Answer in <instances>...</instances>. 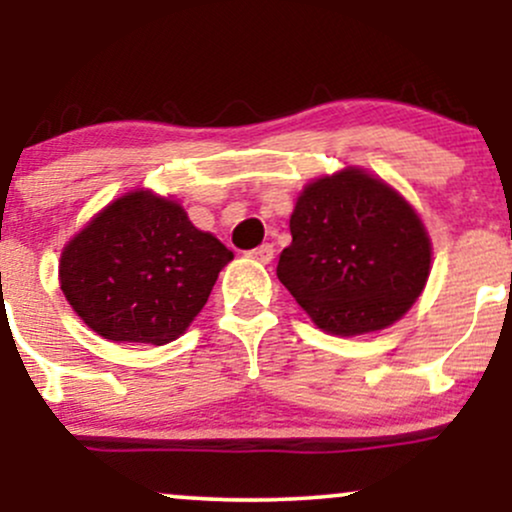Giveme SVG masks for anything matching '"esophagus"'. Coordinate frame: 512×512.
Segmentation results:
<instances>
[{"label": "esophagus", "instance_id": "obj_1", "mask_svg": "<svg viewBox=\"0 0 512 512\" xmlns=\"http://www.w3.org/2000/svg\"><path fill=\"white\" fill-rule=\"evenodd\" d=\"M248 257H250V260H255V262L269 264V262H272V257H274V245L264 243V245H260V248L250 250V252H248Z\"/></svg>", "mask_w": 512, "mask_h": 512}]
</instances>
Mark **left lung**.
<instances>
[{
	"mask_svg": "<svg viewBox=\"0 0 512 512\" xmlns=\"http://www.w3.org/2000/svg\"><path fill=\"white\" fill-rule=\"evenodd\" d=\"M291 238L276 276L320 330L344 337L399 320L431 269V243L414 209L356 168L305 187Z\"/></svg>",
	"mask_w": 512,
	"mask_h": 512,
	"instance_id": "8db88e82",
	"label": "left lung"
}]
</instances>
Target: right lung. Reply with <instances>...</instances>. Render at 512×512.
<instances>
[{
	"instance_id": "1",
	"label": "right lung",
	"mask_w": 512,
	"mask_h": 512,
	"mask_svg": "<svg viewBox=\"0 0 512 512\" xmlns=\"http://www.w3.org/2000/svg\"><path fill=\"white\" fill-rule=\"evenodd\" d=\"M231 260L233 252L197 231L180 204L129 192L69 240L60 281L93 332L161 346L190 327Z\"/></svg>"
}]
</instances>
